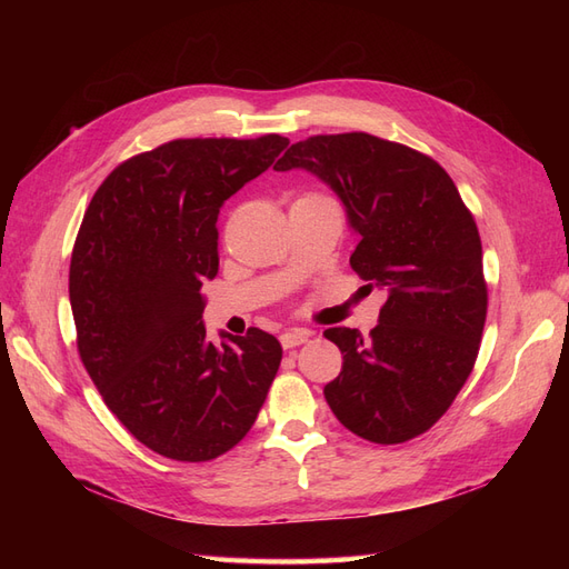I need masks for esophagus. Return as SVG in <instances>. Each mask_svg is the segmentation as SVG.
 I'll use <instances>...</instances> for the list:
<instances>
[{
  "label": "esophagus",
  "instance_id": "34e87169",
  "mask_svg": "<svg viewBox=\"0 0 569 569\" xmlns=\"http://www.w3.org/2000/svg\"><path fill=\"white\" fill-rule=\"evenodd\" d=\"M308 337L311 335H308L306 330H287L280 335V343L284 349H297V347H301V343L308 341Z\"/></svg>",
  "mask_w": 569,
  "mask_h": 569
}]
</instances>
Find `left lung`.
<instances>
[{
  "label": "left lung",
  "mask_w": 569,
  "mask_h": 569,
  "mask_svg": "<svg viewBox=\"0 0 569 569\" xmlns=\"http://www.w3.org/2000/svg\"><path fill=\"white\" fill-rule=\"evenodd\" d=\"M291 168L341 199L360 237L351 268L387 291L370 337L325 330L343 356L325 399L368 441L418 437L449 410L479 353L487 282L475 218L435 159L368 132L308 137L274 163Z\"/></svg>",
  "instance_id": "8db88e82"
}]
</instances>
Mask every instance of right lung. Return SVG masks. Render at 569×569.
<instances>
[{
  "label": "right lung",
  "instance_id": "right-lung-1",
  "mask_svg": "<svg viewBox=\"0 0 569 569\" xmlns=\"http://www.w3.org/2000/svg\"><path fill=\"white\" fill-rule=\"evenodd\" d=\"M289 144L197 137L137 153L99 184L68 272L78 351L101 399L159 456L203 462L247 437L282 347L251 327L206 339L201 284L218 274V213Z\"/></svg>",
  "mask_w": 569,
  "mask_h": 569
}]
</instances>
